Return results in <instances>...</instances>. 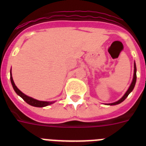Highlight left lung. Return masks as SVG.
<instances>
[{
    "label": "left lung",
    "instance_id": "obj_1",
    "mask_svg": "<svg viewBox=\"0 0 146 146\" xmlns=\"http://www.w3.org/2000/svg\"><path fill=\"white\" fill-rule=\"evenodd\" d=\"M136 72H137V68H136V64H135V63L134 64V76H133V80H132V82H131V85H130L129 88V89L127 90V91H126V93H125V94L123 96V97L121 98V99H120L118 101L115 102H113V103H110V104H108L109 105H115V104H120V103H121L123 101H124L125 99H126L127 96H128L129 94H130V93L132 91V90L134 89V88H135V83H136V80H137V74H136Z\"/></svg>",
    "mask_w": 146,
    "mask_h": 146
}]
</instances>
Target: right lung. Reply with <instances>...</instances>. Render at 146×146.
<instances>
[{"label":"right lung","mask_w":146,"mask_h":146,"mask_svg":"<svg viewBox=\"0 0 146 146\" xmlns=\"http://www.w3.org/2000/svg\"><path fill=\"white\" fill-rule=\"evenodd\" d=\"M10 79H11V85L13 86V88L15 90V92L17 94V95L22 97L23 99V100L25 102L28 103V104L31 105V106L33 107H36V108H43V107H46L47 105H50V104H52L55 102H44V101H38V100H36V99H33V98L30 97V96H26L25 94H23L22 91H20L19 89L17 88L16 86H15V82H14V80H13L12 75H11V72H10Z\"/></svg>","instance_id":"1"}]
</instances>
